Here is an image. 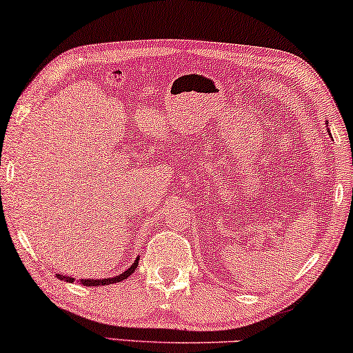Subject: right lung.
Segmentation results:
<instances>
[{
	"label": "right lung",
	"mask_w": 353,
	"mask_h": 353,
	"mask_svg": "<svg viewBox=\"0 0 353 353\" xmlns=\"http://www.w3.org/2000/svg\"><path fill=\"white\" fill-rule=\"evenodd\" d=\"M138 262H139V257H137V260L132 263V267L125 270L123 273L117 274V276H112V278H103V279H91V278H86V279H80V284H83V286H108V284H114V283H120L123 281V279H127L130 274H132L134 270L138 267ZM57 278L62 279V281H67V283H74L75 279L70 278V276H65V274H61L57 273L56 274Z\"/></svg>",
	"instance_id": "1"
}]
</instances>
